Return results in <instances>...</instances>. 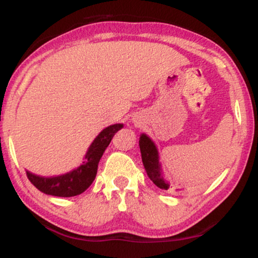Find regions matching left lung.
Masks as SVG:
<instances>
[{"mask_svg": "<svg viewBox=\"0 0 258 258\" xmlns=\"http://www.w3.org/2000/svg\"><path fill=\"white\" fill-rule=\"evenodd\" d=\"M139 148H141L142 161L150 180L160 189H165V190L170 189V183L162 176L161 165L159 164L158 149L152 139L144 133L139 137Z\"/></svg>", "mask_w": 258, "mask_h": 258, "instance_id": "left-lung-1", "label": "left lung"}]
</instances>
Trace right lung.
I'll return each instance as SVG.
<instances>
[{
  "mask_svg": "<svg viewBox=\"0 0 258 258\" xmlns=\"http://www.w3.org/2000/svg\"><path fill=\"white\" fill-rule=\"evenodd\" d=\"M122 123L108 126L92 142L81 166L57 177H40L26 171V176L40 191L53 197L69 198L84 193L96 178L99 160Z\"/></svg>",
  "mask_w": 258,
  "mask_h": 258,
  "instance_id": "1",
  "label": "right lung"
}]
</instances>
